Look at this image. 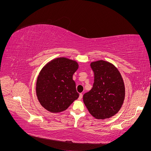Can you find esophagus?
Listing matches in <instances>:
<instances>
[{
	"mask_svg": "<svg viewBox=\"0 0 151 151\" xmlns=\"http://www.w3.org/2000/svg\"><path fill=\"white\" fill-rule=\"evenodd\" d=\"M83 93H81L80 94H79V100H81L82 98H83Z\"/></svg>",
	"mask_w": 151,
	"mask_h": 151,
	"instance_id": "1",
	"label": "esophagus"
}]
</instances>
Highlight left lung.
Listing matches in <instances>:
<instances>
[{"label":"left lung","mask_w":151,"mask_h":151,"mask_svg":"<svg viewBox=\"0 0 151 151\" xmlns=\"http://www.w3.org/2000/svg\"><path fill=\"white\" fill-rule=\"evenodd\" d=\"M94 73L93 88L83 96L89 112L98 120L109 118L120 111L125 99L124 82L118 68L104 60L91 63Z\"/></svg>","instance_id":"1"}]
</instances>
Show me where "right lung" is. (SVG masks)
<instances>
[{
  "label": "right lung",
  "mask_w": 151,
  "mask_h": 151,
  "mask_svg": "<svg viewBox=\"0 0 151 151\" xmlns=\"http://www.w3.org/2000/svg\"><path fill=\"white\" fill-rule=\"evenodd\" d=\"M78 68L76 61L65 57L54 58L43 67L36 81V92L45 109L51 113H60L79 98L72 79Z\"/></svg>",
  "instance_id": "right-lung-1"
}]
</instances>
